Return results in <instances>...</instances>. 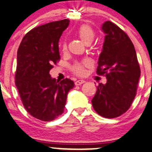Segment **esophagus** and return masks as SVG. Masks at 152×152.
<instances>
[{"label": "esophagus", "instance_id": "obj_1", "mask_svg": "<svg viewBox=\"0 0 152 152\" xmlns=\"http://www.w3.org/2000/svg\"><path fill=\"white\" fill-rule=\"evenodd\" d=\"M85 82H86L85 80H77V81L75 82V85H76V86H80V85L83 84Z\"/></svg>", "mask_w": 152, "mask_h": 152}]
</instances>
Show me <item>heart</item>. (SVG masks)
<instances>
[{
  "label": "heart",
  "mask_w": 152,
  "mask_h": 152,
  "mask_svg": "<svg viewBox=\"0 0 152 152\" xmlns=\"http://www.w3.org/2000/svg\"><path fill=\"white\" fill-rule=\"evenodd\" d=\"M77 35L79 39L83 41L86 45H90L95 39V32L92 28L88 25H83L79 27L77 31ZM67 49L66 42H64L61 45V50L63 52H65ZM91 66V62L88 60L76 62L71 66V70L74 74L77 76H83L86 73V68Z\"/></svg>",
  "instance_id": "heart-1"
}]
</instances>
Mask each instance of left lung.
Segmentation results:
<instances>
[{
    "instance_id": "left-lung-1",
    "label": "left lung",
    "mask_w": 152,
    "mask_h": 152,
    "mask_svg": "<svg viewBox=\"0 0 152 152\" xmlns=\"http://www.w3.org/2000/svg\"><path fill=\"white\" fill-rule=\"evenodd\" d=\"M105 34L97 74L105 76L91 100L95 111L105 118H115L127 111L136 97L140 67L136 50L129 36L112 22L103 23Z\"/></svg>"
}]
</instances>
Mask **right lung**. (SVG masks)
I'll return each mask as SVG.
<instances>
[{
	"label": "right lung",
	"instance_id": "add662e5",
	"mask_svg": "<svg viewBox=\"0 0 152 152\" xmlns=\"http://www.w3.org/2000/svg\"><path fill=\"white\" fill-rule=\"evenodd\" d=\"M69 23L65 19L32 28L17 51L16 88L27 112L42 121H51L64 113L68 92L74 87L71 79L58 83L49 73L61 58L58 42Z\"/></svg>",
	"mask_w": 152,
	"mask_h": 152
}]
</instances>
